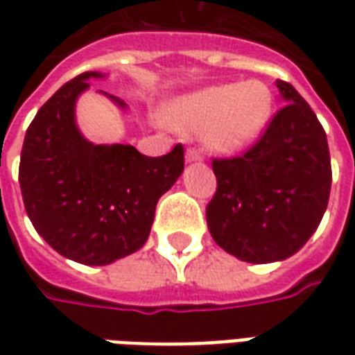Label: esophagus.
Wrapping results in <instances>:
<instances>
[{
	"label": "esophagus",
	"mask_w": 355,
	"mask_h": 355,
	"mask_svg": "<svg viewBox=\"0 0 355 355\" xmlns=\"http://www.w3.org/2000/svg\"><path fill=\"white\" fill-rule=\"evenodd\" d=\"M203 159V154H201L198 148H188L186 150V162L192 163V162H201Z\"/></svg>",
	"instance_id": "34e87169"
}]
</instances>
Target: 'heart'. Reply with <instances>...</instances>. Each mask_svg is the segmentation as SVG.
Segmentation results:
<instances>
[{
  "label": "heart",
  "mask_w": 355,
  "mask_h": 355,
  "mask_svg": "<svg viewBox=\"0 0 355 355\" xmlns=\"http://www.w3.org/2000/svg\"><path fill=\"white\" fill-rule=\"evenodd\" d=\"M272 104V91L262 81H238L180 98L167 117L171 125L184 131L203 129V139L213 150L238 152L264 131Z\"/></svg>",
  "instance_id": "heart-1"
}]
</instances>
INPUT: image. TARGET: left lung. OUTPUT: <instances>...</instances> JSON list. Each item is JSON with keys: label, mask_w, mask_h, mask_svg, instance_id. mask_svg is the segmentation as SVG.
<instances>
[{"label": "left lung", "mask_w": 355, "mask_h": 355, "mask_svg": "<svg viewBox=\"0 0 355 355\" xmlns=\"http://www.w3.org/2000/svg\"><path fill=\"white\" fill-rule=\"evenodd\" d=\"M287 102L247 152L213 159L216 192L207 226L216 245L239 261L266 264L295 254L318 230L331 193L327 135L287 81Z\"/></svg>", "instance_id": "obj_1"}]
</instances>
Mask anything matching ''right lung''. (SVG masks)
Masks as SVG:
<instances>
[{
  "label": "right lung",
  "instance_id": "right-lung-1",
  "mask_svg": "<svg viewBox=\"0 0 355 355\" xmlns=\"http://www.w3.org/2000/svg\"><path fill=\"white\" fill-rule=\"evenodd\" d=\"M91 78L102 73L76 76L35 114L22 144L19 182L30 220L57 253L104 266L146 243L157 201L184 171V148L148 157L131 144L83 139L73 110ZM108 96L123 108V101Z\"/></svg>",
  "mask_w": 355,
  "mask_h": 355
}]
</instances>
